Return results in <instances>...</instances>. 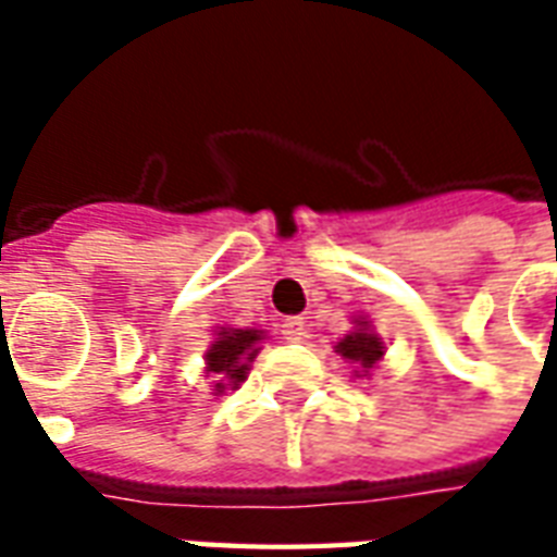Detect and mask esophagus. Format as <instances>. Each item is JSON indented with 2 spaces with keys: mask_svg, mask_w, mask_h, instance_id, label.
<instances>
[{
  "mask_svg": "<svg viewBox=\"0 0 557 557\" xmlns=\"http://www.w3.org/2000/svg\"><path fill=\"white\" fill-rule=\"evenodd\" d=\"M283 337L289 339V343H301L307 337V322H304L301 315H292L286 319V325H283Z\"/></svg>",
  "mask_w": 557,
  "mask_h": 557,
  "instance_id": "esophagus-1",
  "label": "esophagus"
}]
</instances>
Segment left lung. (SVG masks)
I'll use <instances>...</instances> for the list:
<instances>
[{
	"instance_id": "left-lung-1",
	"label": "left lung",
	"mask_w": 557,
	"mask_h": 557,
	"mask_svg": "<svg viewBox=\"0 0 557 557\" xmlns=\"http://www.w3.org/2000/svg\"><path fill=\"white\" fill-rule=\"evenodd\" d=\"M334 349H337L349 363H358V370H355V373L370 375V370H373L375 363L382 361V355H385V343H382V337H379V334H373V331H370V325H367V322H361V319H358V327H355V331H349L346 337L339 339Z\"/></svg>"
}]
</instances>
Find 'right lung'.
Instances as JSON below:
<instances>
[{"label": "right lung", "instance_id": "right-lung-1", "mask_svg": "<svg viewBox=\"0 0 557 557\" xmlns=\"http://www.w3.org/2000/svg\"><path fill=\"white\" fill-rule=\"evenodd\" d=\"M262 337L265 334L253 327H220L218 337L206 351V373L218 375V385H214L218 394H223L226 387L235 391L247 379V370L259 355Z\"/></svg>", "mask_w": 557, "mask_h": 557}]
</instances>
